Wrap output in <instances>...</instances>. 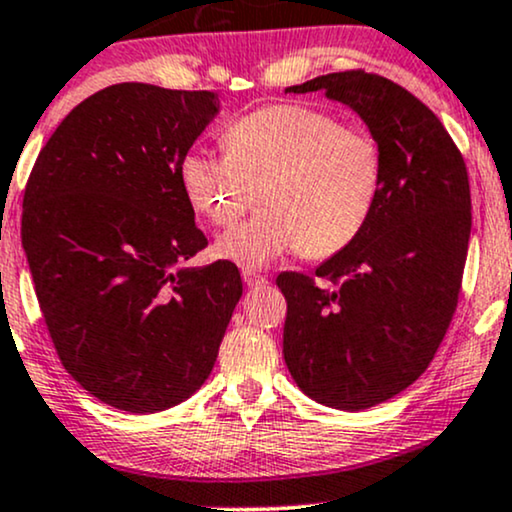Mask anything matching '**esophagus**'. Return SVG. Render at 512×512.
I'll use <instances>...</instances> for the list:
<instances>
[{
  "instance_id": "34e87169",
  "label": "esophagus",
  "mask_w": 512,
  "mask_h": 512,
  "mask_svg": "<svg viewBox=\"0 0 512 512\" xmlns=\"http://www.w3.org/2000/svg\"><path fill=\"white\" fill-rule=\"evenodd\" d=\"M243 281H245V284L250 286V289H257V286H264V284H267V279H264L262 274L248 272V269H245V272H243Z\"/></svg>"
}]
</instances>
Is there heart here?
I'll list each match as a JSON object with an SVG mask.
<instances>
[{
  "label": "heart",
  "mask_w": 512,
  "mask_h": 512,
  "mask_svg": "<svg viewBox=\"0 0 512 512\" xmlns=\"http://www.w3.org/2000/svg\"><path fill=\"white\" fill-rule=\"evenodd\" d=\"M221 142L226 154L182 156L180 185L216 228L233 226L260 190V214L223 233L214 250L248 272L291 252L337 255L361 236L383 195L375 134L315 105H264L231 122Z\"/></svg>",
  "instance_id": "heart-1"
}]
</instances>
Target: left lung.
Masks as SVG:
<instances>
[{
	"instance_id": "1",
	"label": "left lung",
	"mask_w": 512,
	"mask_h": 512,
	"mask_svg": "<svg viewBox=\"0 0 512 512\" xmlns=\"http://www.w3.org/2000/svg\"><path fill=\"white\" fill-rule=\"evenodd\" d=\"M308 91L356 110L385 154L383 195L361 236L315 276H276L296 385L358 411L407 390L436 356L462 289L472 197L460 149L407 88L363 69L286 88Z\"/></svg>"
}]
</instances>
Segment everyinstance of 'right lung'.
<instances>
[{
	"mask_svg": "<svg viewBox=\"0 0 512 512\" xmlns=\"http://www.w3.org/2000/svg\"><path fill=\"white\" fill-rule=\"evenodd\" d=\"M219 93L115 84L40 149L21 243L50 339L88 395L154 414L202 387L243 281L233 262L182 267L207 248L180 161Z\"/></svg>",
	"mask_w": 512,
	"mask_h": 512,
	"instance_id": "right-lung-1",
	"label": "right lung"
}]
</instances>
